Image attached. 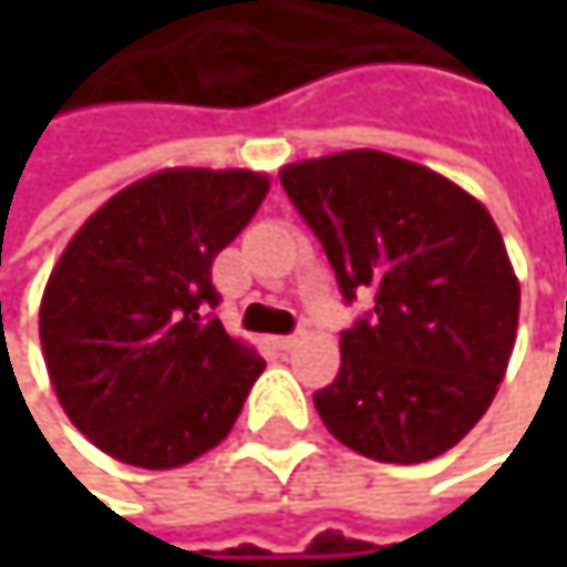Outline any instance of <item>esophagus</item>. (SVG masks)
<instances>
[{
	"label": "esophagus",
	"mask_w": 567,
	"mask_h": 567,
	"mask_svg": "<svg viewBox=\"0 0 567 567\" xmlns=\"http://www.w3.org/2000/svg\"><path fill=\"white\" fill-rule=\"evenodd\" d=\"M272 344H276L279 351H291V348L298 344V334H279V338H272Z\"/></svg>",
	"instance_id": "esophagus-1"
}]
</instances>
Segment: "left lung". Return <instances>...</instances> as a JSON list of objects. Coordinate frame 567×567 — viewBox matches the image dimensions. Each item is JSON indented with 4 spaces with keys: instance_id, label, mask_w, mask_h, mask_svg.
Masks as SVG:
<instances>
[{
    "instance_id": "1",
    "label": "left lung",
    "mask_w": 567,
    "mask_h": 567,
    "mask_svg": "<svg viewBox=\"0 0 567 567\" xmlns=\"http://www.w3.org/2000/svg\"><path fill=\"white\" fill-rule=\"evenodd\" d=\"M282 186L341 298H374L341 331V371L315 394L324 426L378 463L456 446L503 384L518 324L506 243L466 189L381 151L301 161Z\"/></svg>"
}]
</instances>
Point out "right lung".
Instances as JSON below:
<instances>
[{
	"label": "right lung",
	"mask_w": 567,
	"mask_h": 567,
	"mask_svg": "<svg viewBox=\"0 0 567 567\" xmlns=\"http://www.w3.org/2000/svg\"><path fill=\"white\" fill-rule=\"evenodd\" d=\"M266 193L262 173L161 171L68 243L39 334L68 420L107 456L173 470L233 430L266 361L213 315V259Z\"/></svg>",
	"instance_id": "obj_1"
}]
</instances>
